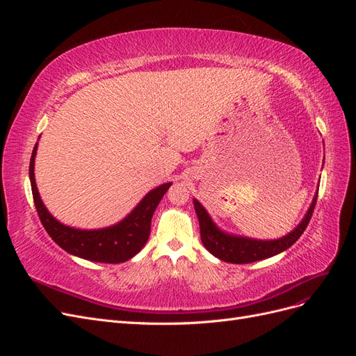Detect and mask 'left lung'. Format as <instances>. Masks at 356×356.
Returning a JSON list of instances; mask_svg holds the SVG:
<instances>
[{
  "label": "left lung",
  "mask_w": 356,
  "mask_h": 356,
  "mask_svg": "<svg viewBox=\"0 0 356 356\" xmlns=\"http://www.w3.org/2000/svg\"><path fill=\"white\" fill-rule=\"evenodd\" d=\"M316 197L318 195L314 197V202H312L307 213L305 215V218L301 220L297 227L286 236H284V238L275 241H257L251 238H243V236L225 233L215 225L207 209H204L196 199L193 200V203H195V209L199 218L200 239L204 248H207L212 255L220 258V260L225 263L246 264L273 257L288 250L289 246H293L307 227V224L312 218V213H314L315 209Z\"/></svg>",
  "instance_id": "left-lung-1"
}]
</instances>
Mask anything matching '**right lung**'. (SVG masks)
Returning <instances> with one entry per match:
<instances>
[{
	"instance_id": "obj_1",
	"label": "right lung",
	"mask_w": 356,
	"mask_h": 356,
	"mask_svg": "<svg viewBox=\"0 0 356 356\" xmlns=\"http://www.w3.org/2000/svg\"><path fill=\"white\" fill-rule=\"evenodd\" d=\"M37 145L38 144H35L34 149H32L29 179L40 221L50 238L67 252L96 263H124L141 251L149 238L153 213L172 182H166V184H161L149 191L124 220L111 225V227L98 230L74 229L59 222L53 217L40 197L34 177Z\"/></svg>"
}]
</instances>
